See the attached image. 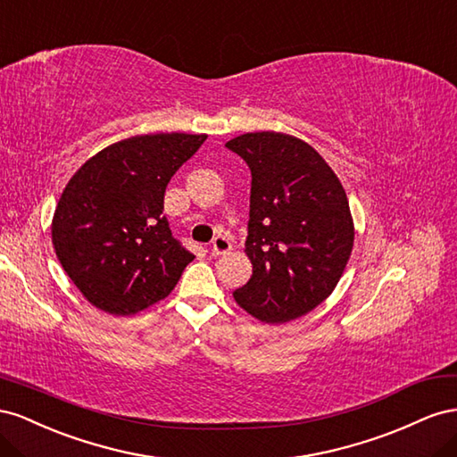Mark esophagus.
<instances>
[{
	"label": "esophagus",
	"mask_w": 457,
	"mask_h": 457,
	"mask_svg": "<svg viewBox=\"0 0 457 457\" xmlns=\"http://www.w3.org/2000/svg\"><path fill=\"white\" fill-rule=\"evenodd\" d=\"M211 251L214 256H221V254H228L231 251V243L226 236H216L212 241Z\"/></svg>",
	"instance_id": "esophagus-1"
}]
</instances>
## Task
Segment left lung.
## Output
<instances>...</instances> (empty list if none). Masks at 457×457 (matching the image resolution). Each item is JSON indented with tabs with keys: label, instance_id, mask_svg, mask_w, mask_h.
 <instances>
[{
	"label": "left lung",
	"instance_id": "1",
	"mask_svg": "<svg viewBox=\"0 0 457 457\" xmlns=\"http://www.w3.org/2000/svg\"><path fill=\"white\" fill-rule=\"evenodd\" d=\"M226 147L253 176L245 243L253 276L233 298L264 323L306 316L335 291L354 246L345 187L321 154L295 136L251 132Z\"/></svg>",
	"mask_w": 457,
	"mask_h": 457
}]
</instances>
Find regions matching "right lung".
Here are the masks:
<instances>
[{
    "label": "right lung",
    "mask_w": 457,
    "mask_h": 457,
    "mask_svg": "<svg viewBox=\"0 0 457 457\" xmlns=\"http://www.w3.org/2000/svg\"><path fill=\"white\" fill-rule=\"evenodd\" d=\"M206 134L134 136L91 156L62 189L51 241L89 304L134 316L172 293L195 258L168 228L164 191Z\"/></svg>",
    "instance_id": "add662e5"
}]
</instances>
